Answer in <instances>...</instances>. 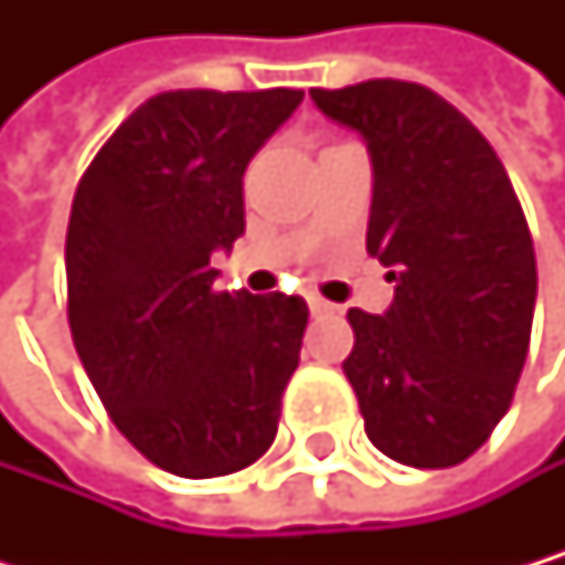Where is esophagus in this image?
Listing matches in <instances>:
<instances>
[{
  "label": "esophagus",
  "instance_id": "esophagus-1",
  "mask_svg": "<svg viewBox=\"0 0 565 565\" xmlns=\"http://www.w3.org/2000/svg\"><path fill=\"white\" fill-rule=\"evenodd\" d=\"M308 308H311V315H335V311H339L332 301H324V298H318V295L308 298Z\"/></svg>",
  "mask_w": 565,
  "mask_h": 565
}]
</instances>
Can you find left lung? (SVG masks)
<instances>
[{"mask_svg":"<svg viewBox=\"0 0 565 565\" xmlns=\"http://www.w3.org/2000/svg\"><path fill=\"white\" fill-rule=\"evenodd\" d=\"M311 100L365 141V250L396 285L383 315L349 308L342 369L365 434L409 468L461 465L505 417L532 335L535 250L509 172L420 84L362 81Z\"/></svg>","mask_w":565,"mask_h":565,"instance_id":"obj_1","label":"left lung"}]
</instances>
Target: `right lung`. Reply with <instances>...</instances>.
I'll use <instances>...</instances> for the list:
<instances>
[{"instance_id": "add662e5", "label": "right lung", "mask_w": 565, "mask_h": 565, "mask_svg": "<svg viewBox=\"0 0 565 565\" xmlns=\"http://www.w3.org/2000/svg\"><path fill=\"white\" fill-rule=\"evenodd\" d=\"M305 90H166L107 138L67 226V318L115 427L151 465L220 478L274 444L301 359L298 295L216 291L244 172Z\"/></svg>"}]
</instances>
